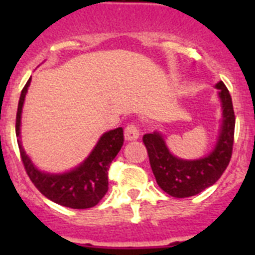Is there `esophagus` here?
Here are the masks:
<instances>
[{"instance_id": "esophagus-1", "label": "esophagus", "mask_w": 255, "mask_h": 255, "mask_svg": "<svg viewBox=\"0 0 255 255\" xmlns=\"http://www.w3.org/2000/svg\"><path fill=\"white\" fill-rule=\"evenodd\" d=\"M125 139L126 140H136L139 138V128L135 124H129L125 128Z\"/></svg>"}]
</instances>
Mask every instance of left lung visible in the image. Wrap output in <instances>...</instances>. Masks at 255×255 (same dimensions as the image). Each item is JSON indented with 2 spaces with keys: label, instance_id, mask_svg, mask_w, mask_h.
Instances as JSON below:
<instances>
[{
  "label": "left lung",
  "instance_id": "left-lung-1",
  "mask_svg": "<svg viewBox=\"0 0 255 255\" xmlns=\"http://www.w3.org/2000/svg\"><path fill=\"white\" fill-rule=\"evenodd\" d=\"M218 97L222 106V124L215 149L203 158L186 161L171 154L162 134L154 131L143 136L153 175L159 188L175 198L197 195L213 185L229 166L234 147L235 114L229 89L217 83Z\"/></svg>",
  "mask_w": 255,
  "mask_h": 255
}]
</instances>
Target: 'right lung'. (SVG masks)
Masks as SVG:
<instances>
[{"label": "right lung", "instance_id": "right-lung-1", "mask_svg": "<svg viewBox=\"0 0 255 255\" xmlns=\"http://www.w3.org/2000/svg\"><path fill=\"white\" fill-rule=\"evenodd\" d=\"M31 78L20 94L16 112V136L20 157L35 188L49 200L74 209L92 208L100 203L108 190V168L124 144V130L117 128L105 132L88 158L80 166L65 173H47L38 170L20 141L21 111Z\"/></svg>", "mask_w": 255, "mask_h": 255}]
</instances>
